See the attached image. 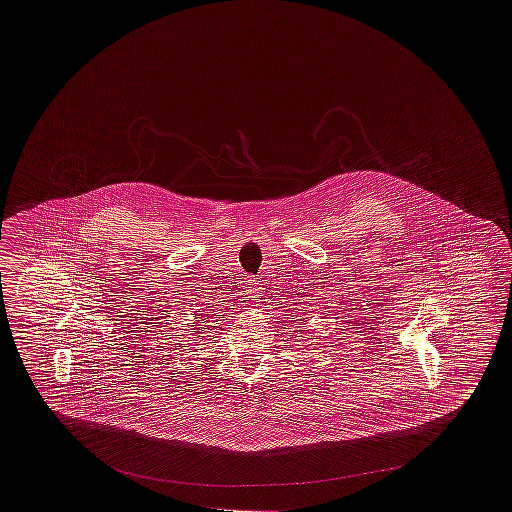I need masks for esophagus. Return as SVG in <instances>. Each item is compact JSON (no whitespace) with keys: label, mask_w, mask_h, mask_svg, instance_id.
I'll list each match as a JSON object with an SVG mask.
<instances>
[{"label":"esophagus","mask_w":512,"mask_h":512,"mask_svg":"<svg viewBox=\"0 0 512 512\" xmlns=\"http://www.w3.org/2000/svg\"><path fill=\"white\" fill-rule=\"evenodd\" d=\"M251 282H255V280H251ZM251 286H255V284H251ZM253 293H255V290H253Z\"/></svg>","instance_id":"1"}]
</instances>
